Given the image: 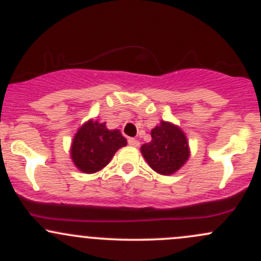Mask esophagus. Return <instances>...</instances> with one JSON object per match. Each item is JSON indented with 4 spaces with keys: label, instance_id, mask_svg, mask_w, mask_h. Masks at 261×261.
I'll return each instance as SVG.
<instances>
[{
    "label": "esophagus",
    "instance_id": "1",
    "mask_svg": "<svg viewBox=\"0 0 261 261\" xmlns=\"http://www.w3.org/2000/svg\"><path fill=\"white\" fill-rule=\"evenodd\" d=\"M128 145H131V146H134V147H138L139 145H140V141L136 140V139L130 138V139H128Z\"/></svg>",
    "mask_w": 261,
    "mask_h": 261
}]
</instances>
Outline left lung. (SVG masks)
<instances>
[{
	"mask_svg": "<svg viewBox=\"0 0 261 261\" xmlns=\"http://www.w3.org/2000/svg\"><path fill=\"white\" fill-rule=\"evenodd\" d=\"M144 159L154 172L172 175L189 159L191 150L186 134L179 126L160 121L151 130V141L140 147Z\"/></svg>",
	"mask_w": 261,
	"mask_h": 261,
	"instance_id": "1",
	"label": "left lung"
}]
</instances>
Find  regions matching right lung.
<instances>
[{"instance_id":"obj_1","label":"right lung","mask_w":261,"mask_h":261,"mask_svg":"<svg viewBox=\"0 0 261 261\" xmlns=\"http://www.w3.org/2000/svg\"><path fill=\"white\" fill-rule=\"evenodd\" d=\"M127 145L120 130H109L106 122L88 120L75 133L70 145V158L77 169L93 174L103 169L115 152Z\"/></svg>"}]
</instances>
